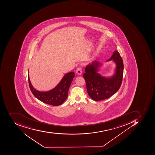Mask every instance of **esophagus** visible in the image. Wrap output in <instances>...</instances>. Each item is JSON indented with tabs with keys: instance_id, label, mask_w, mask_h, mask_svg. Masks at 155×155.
I'll return each instance as SVG.
<instances>
[{
	"instance_id": "esophagus-1",
	"label": "esophagus",
	"mask_w": 155,
	"mask_h": 155,
	"mask_svg": "<svg viewBox=\"0 0 155 155\" xmlns=\"http://www.w3.org/2000/svg\"><path fill=\"white\" fill-rule=\"evenodd\" d=\"M82 68H81V67L77 68V70H76V73L78 74H79V75L81 74H82Z\"/></svg>"
}]
</instances>
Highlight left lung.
<instances>
[{
    "label": "left lung",
    "mask_w": 155,
    "mask_h": 155,
    "mask_svg": "<svg viewBox=\"0 0 155 155\" xmlns=\"http://www.w3.org/2000/svg\"><path fill=\"white\" fill-rule=\"evenodd\" d=\"M112 60L116 64L115 73L110 77L101 76L98 73L101 65L94 61L85 68L83 77L86 82L87 93L95 101L103 100L116 93L121 86L124 74V66L123 59L117 51H115L109 60Z\"/></svg>",
    "instance_id": "obj_1"
}]
</instances>
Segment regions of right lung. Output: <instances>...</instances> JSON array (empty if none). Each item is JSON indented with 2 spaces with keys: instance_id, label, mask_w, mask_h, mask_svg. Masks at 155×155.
Returning <instances> with one entry per match:
<instances>
[{
  "instance_id": "add662e5",
  "label": "right lung",
  "mask_w": 155,
  "mask_h": 155,
  "mask_svg": "<svg viewBox=\"0 0 155 155\" xmlns=\"http://www.w3.org/2000/svg\"><path fill=\"white\" fill-rule=\"evenodd\" d=\"M74 77V72L67 73L54 88L48 91L41 92L36 90L32 87L28 74L29 85L32 94L38 99L47 104L56 106L62 104L67 99L68 90Z\"/></svg>"
}]
</instances>
